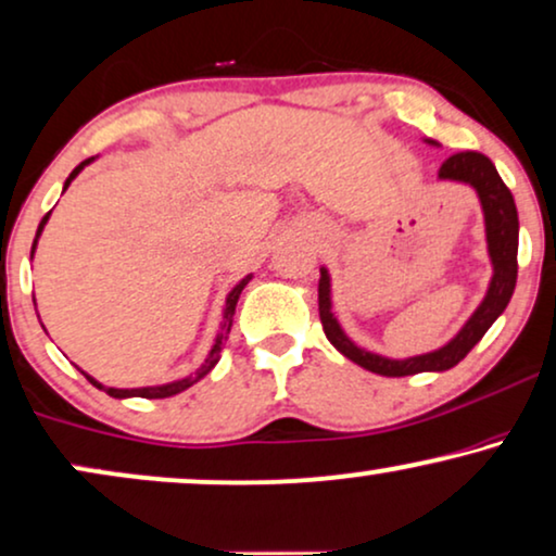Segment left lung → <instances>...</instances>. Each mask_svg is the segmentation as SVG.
Segmentation results:
<instances>
[{
    "mask_svg": "<svg viewBox=\"0 0 556 556\" xmlns=\"http://www.w3.org/2000/svg\"><path fill=\"white\" fill-rule=\"evenodd\" d=\"M428 146H439L431 138H424ZM439 181H454V185H467L475 189L477 200L482 207L484 220V241H488V258L493 266L488 292L475 313L469 315L465 326L456 330L454 339L444 346L426 351V354L407 356V359H392V356L377 354L349 339L346 330L341 328L333 313V285H330V271L320 266L318 282V311L320 323L326 330V339L341 351L346 359L359 364L367 371L382 377H407L418 371H446L459 364L472 351L488 328L501 318L505 307L516 290L518 277V210L513 202L510 189L503 185L501 174L493 161L477 151H462L448 156L439 168Z\"/></svg>",
    "mask_w": 556,
    "mask_h": 556,
    "instance_id": "left-lung-1",
    "label": "left lung"
}]
</instances>
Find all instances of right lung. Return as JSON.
I'll list each match as a JSON object with an SVG mask.
<instances>
[{
  "label": "right lung",
  "instance_id": "1",
  "mask_svg": "<svg viewBox=\"0 0 556 556\" xmlns=\"http://www.w3.org/2000/svg\"><path fill=\"white\" fill-rule=\"evenodd\" d=\"M97 156H91V159H87V161H81L79 166L74 168L72 174H68V179H66V185H63V192H66L68 189V185H72V181L79 177L81 174V168L84 166H89L91 161H94ZM48 217H51V213H48L43 220H40V226H38V233H35V241H33V254H35V245H38V238H40V233H43V228H46V223H48ZM30 254V256H33ZM251 277H254V274H245V277L241 279V282H238L233 290L228 292V298H226V305H223V320H220V330H217V336H215V341H213V349H210V354L205 356V362L200 364V369L194 371V375H187V377H181V379H174V382H166V384H151V388H130V390H123V388H104L102 382H97L94 377H89L87 371H81L84 377L89 379L91 384H94V388H100V390H104L108 392L110 397H117V400H125V397H149V400H159V397H172V395H179V392H185L187 388H192L194 382H200L202 377L207 375V371H213V367L217 362H220V351L226 349V339H228V333H230V326H233V315H236V305H238V298H241V292H243V287L251 282Z\"/></svg>",
  "mask_w": 556,
  "mask_h": 556
}]
</instances>
